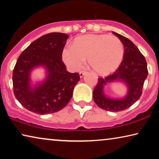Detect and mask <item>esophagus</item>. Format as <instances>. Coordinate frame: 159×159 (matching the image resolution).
<instances>
[{"label": "esophagus", "mask_w": 159, "mask_h": 159, "mask_svg": "<svg viewBox=\"0 0 159 159\" xmlns=\"http://www.w3.org/2000/svg\"><path fill=\"white\" fill-rule=\"evenodd\" d=\"M86 73H87V71H81L80 72V77H82L84 75H85Z\"/></svg>", "instance_id": "esophagus-1"}]
</instances>
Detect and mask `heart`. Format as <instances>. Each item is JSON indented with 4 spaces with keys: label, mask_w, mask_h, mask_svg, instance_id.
<instances>
[{
    "label": "heart",
    "mask_w": 159,
    "mask_h": 159,
    "mask_svg": "<svg viewBox=\"0 0 159 159\" xmlns=\"http://www.w3.org/2000/svg\"><path fill=\"white\" fill-rule=\"evenodd\" d=\"M123 43L118 38L108 34H86L78 37L73 45L63 50L62 59L72 70H77L88 58L89 66L101 75L114 72L122 62Z\"/></svg>",
    "instance_id": "1"
}]
</instances>
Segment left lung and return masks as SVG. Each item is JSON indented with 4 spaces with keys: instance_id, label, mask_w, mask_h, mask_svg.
Instances as JSON below:
<instances>
[{
    "instance_id": "8db88e82",
    "label": "left lung",
    "mask_w": 159,
    "mask_h": 159,
    "mask_svg": "<svg viewBox=\"0 0 159 159\" xmlns=\"http://www.w3.org/2000/svg\"><path fill=\"white\" fill-rule=\"evenodd\" d=\"M123 43L125 55L122 62L116 71L106 77H99L93 90V100L97 106L108 111L117 112L130 107L140 98L145 79L148 76L146 60L138 47L121 34L113 32ZM122 81L128 87L126 97L121 99H111L105 96L103 87L107 82Z\"/></svg>"
}]
</instances>
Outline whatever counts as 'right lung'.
Instances as JSON below:
<instances>
[{"label":"right lung","instance_id":"1","mask_svg":"<svg viewBox=\"0 0 159 159\" xmlns=\"http://www.w3.org/2000/svg\"><path fill=\"white\" fill-rule=\"evenodd\" d=\"M69 35L51 32L34 40L20 54L13 70V89L16 98L25 108L38 114L57 112L72 97L79 81V73L66 71L62 52ZM47 70V77L34 88L30 84V72L37 66Z\"/></svg>","mask_w":159,"mask_h":159}]
</instances>
